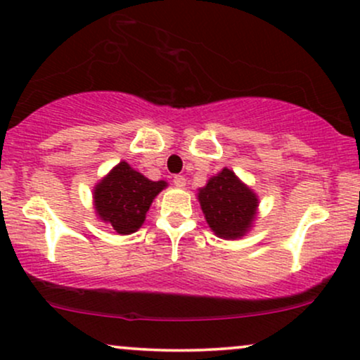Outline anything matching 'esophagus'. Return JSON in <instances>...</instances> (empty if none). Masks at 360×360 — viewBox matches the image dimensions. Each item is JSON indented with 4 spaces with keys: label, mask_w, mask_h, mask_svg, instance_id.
Returning <instances> with one entry per match:
<instances>
[{
    "label": "esophagus",
    "mask_w": 360,
    "mask_h": 360,
    "mask_svg": "<svg viewBox=\"0 0 360 360\" xmlns=\"http://www.w3.org/2000/svg\"><path fill=\"white\" fill-rule=\"evenodd\" d=\"M173 184H175V187L185 188V185H187V179H185L184 175H175L173 176Z\"/></svg>",
    "instance_id": "esophagus-1"
}]
</instances>
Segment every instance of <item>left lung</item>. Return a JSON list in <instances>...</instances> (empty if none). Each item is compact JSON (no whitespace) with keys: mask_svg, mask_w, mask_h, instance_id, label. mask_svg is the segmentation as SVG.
Returning a JSON list of instances; mask_svg holds the SVG:
<instances>
[{"mask_svg":"<svg viewBox=\"0 0 360 360\" xmlns=\"http://www.w3.org/2000/svg\"><path fill=\"white\" fill-rule=\"evenodd\" d=\"M198 202L208 227L225 240L243 237L254 224L259 207L257 195L229 168L198 190Z\"/></svg>","mask_w":360,"mask_h":360,"instance_id":"8db88e82","label":"left lung"}]
</instances>
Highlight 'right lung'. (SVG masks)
<instances>
[{
  "label": "right lung",
  "mask_w": 360,
  "mask_h": 360,
  "mask_svg": "<svg viewBox=\"0 0 360 360\" xmlns=\"http://www.w3.org/2000/svg\"><path fill=\"white\" fill-rule=\"evenodd\" d=\"M165 187L167 181L148 180L127 162H120L93 190L96 215L118 233L136 232L153 198Z\"/></svg>",
  "instance_id": "add662e5"
}]
</instances>
